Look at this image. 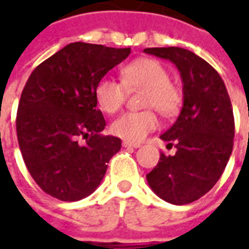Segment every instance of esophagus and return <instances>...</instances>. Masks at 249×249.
I'll use <instances>...</instances> for the list:
<instances>
[{"mask_svg": "<svg viewBox=\"0 0 249 249\" xmlns=\"http://www.w3.org/2000/svg\"><path fill=\"white\" fill-rule=\"evenodd\" d=\"M123 146H124V147L138 148L141 146V144L140 143H132V142H129V141H124V142H123Z\"/></svg>", "mask_w": 249, "mask_h": 249, "instance_id": "1", "label": "esophagus"}]
</instances>
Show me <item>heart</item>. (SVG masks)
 <instances>
[{
    "instance_id": "obj_1",
    "label": "heart",
    "mask_w": 249,
    "mask_h": 249,
    "mask_svg": "<svg viewBox=\"0 0 249 249\" xmlns=\"http://www.w3.org/2000/svg\"><path fill=\"white\" fill-rule=\"evenodd\" d=\"M121 80L103 77L95 86V99L102 111L115 113L123 107L126 95L133 90H143L142 108L156 109L164 117L176 116L182 107V93L170 83L168 70L159 60L140 58L121 68ZM152 109L125 112L111 124V132L129 142H141L159 126V119Z\"/></svg>"
}]
</instances>
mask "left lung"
<instances>
[{"instance_id": "obj_1", "label": "left lung", "mask_w": 249, "mask_h": 249, "mask_svg": "<svg viewBox=\"0 0 249 249\" xmlns=\"http://www.w3.org/2000/svg\"><path fill=\"white\" fill-rule=\"evenodd\" d=\"M143 52L176 64L183 84L181 113L160 136L177 148L176 155L161 152L146 178L163 200L189 204L216 185L231 155L235 130L231 102L218 72L193 52L174 46Z\"/></svg>"}]
</instances>
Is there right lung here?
I'll list each match as a JSON object with an SVG mask.
<instances>
[{"label": "right lung", "instance_id": "add662e5", "mask_svg": "<svg viewBox=\"0 0 249 249\" xmlns=\"http://www.w3.org/2000/svg\"><path fill=\"white\" fill-rule=\"evenodd\" d=\"M130 48L72 42L38 64L21 91L17 136L21 156L42 191L76 201L97 189L121 140L103 136L95 86Z\"/></svg>", "mask_w": 249, "mask_h": 249}]
</instances>
